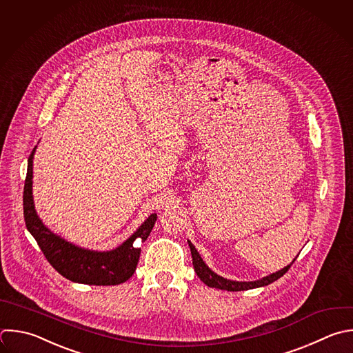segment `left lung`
Masks as SVG:
<instances>
[{
  "mask_svg": "<svg viewBox=\"0 0 353 353\" xmlns=\"http://www.w3.org/2000/svg\"><path fill=\"white\" fill-rule=\"evenodd\" d=\"M189 243V247H190V251H192V258H193V268L199 276V279L207 284L208 287H212V288H219V290H226V291H244V290H251V288H258V287H263V285H268L273 281H276L277 279H280L288 269L290 266L292 265V261L290 265H287L285 268L280 269L279 272L276 273H272L266 277H262L259 280H255V281H236V280H229V279H225L216 273H214L207 265L205 262L203 261V258L200 256V254L197 252V250L194 248V245L188 240Z\"/></svg>",
  "mask_w": 353,
  "mask_h": 353,
  "instance_id": "1",
  "label": "left lung"
}]
</instances>
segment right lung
Wrapping results in <instances>:
<instances>
[{
	"label": "right lung",
	"instance_id": "add662e5",
	"mask_svg": "<svg viewBox=\"0 0 353 353\" xmlns=\"http://www.w3.org/2000/svg\"><path fill=\"white\" fill-rule=\"evenodd\" d=\"M36 148L28 163V175L23 190V215L28 230L36 239L48 262L63 277L76 283L116 285L127 281L134 274L139 261L141 248L138 247V243L148 239L157 219V214H152L130 239L110 251L85 250L66 241L43 223L34 208L32 179Z\"/></svg>",
	"mask_w": 353,
	"mask_h": 353
}]
</instances>
